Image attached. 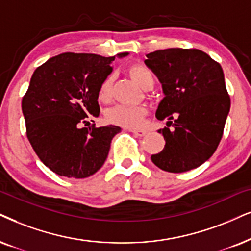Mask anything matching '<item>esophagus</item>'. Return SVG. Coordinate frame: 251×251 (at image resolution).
Segmentation results:
<instances>
[{
	"instance_id": "obj_1",
	"label": "esophagus",
	"mask_w": 251,
	"mask_h": 251,
	"mask_svg": "<svg viewBox=\"0 0 251 251\" xmlns=\"http://www.w3.org/2000/svg\"><path fill=\"white\" fill-rule=\"evenodd\" d=\"M131 132L136 136H144L147 133V131H145V129H131Z\"/></svg>"
}]
</instances>
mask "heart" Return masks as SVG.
Returning a JSON list of instances; mask_svg holds the SVG:
<instances>
[{"instance_id":"1","label":"heart","mask_w":251,"mask_h":251,"mask_svg":"<svg viewBox=\"0 0 251 251\" xmlns=\"http://www.w3.org/2000/svg\"><path fill=\"white\" fill-rule=\"evenodd\" d=\"M128 74L141 88H153L154 76L147 67L140 63H133L128 67ZM111 87H112V77L109 76L102 82L98 89V98L103 102L109 100L111 96ZM147 113V109L144 105H119L113 106L107 111L106 118L110 123L123 126L126 128H136L142 125L144 118Z\"/></svg>"}]
</instances>
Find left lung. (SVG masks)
<instances>
[{"mask_svg":"<svg viewBox=\"0 0 251 251\" xmlns=\"http://www.w3.org/2000/svg\"><path fill=\"white\" fill-rule=\"evenodd\" d=\"M146 56L164 94L155 116L167 122L158 129L166 145L151 161L168 173L195 169L214 154L224 134L230 97L223 68L196 49L158 50Z\"/></svg>","mask_w":251,"mask_h":251,"instance_id":"8db88e82","label":"left lung"}]
</instances>
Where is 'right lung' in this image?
Listing matches in <instances>:
<instances>
[{"instance_id": "obj_1", "label": "right lung", "mask_w": 251, "mask_h": 251, "mask_svg": "<svg viewBox=\"0 0 251 251\" xmlns=\"http://www.w3.org/2000/svg\"><path fill=\"white\" fill-rule=\"evenodd\" d=\"M127 53H120L125 56ZM115 56L62 53L34 71L22 100L26 136L40 161L56 175L85 178L105 162L118 126L96 127L98 89ZM94 122V120H91Z\"/></svg>"}]
</instances>
